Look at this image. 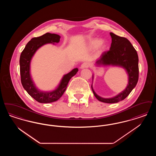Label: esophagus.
I'll return each mask as SVG.
<instances>
[{"instance_id":"obj_1","label":"esophagus","mask_w":156,"mask_h":156,"mask_svg":"<svg viewBox=\"0 0 156 156\" xmlns=\"http://www.w3.org/2000/svg\"><path fill=\"white\" fill-rule=\"evenodd\" d=\"M89 66V64L88 62H83L82 63L81 66V68L83 69V68H88Z\"/></svg>"}]
</instances>
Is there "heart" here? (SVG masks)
I'll list each match as a JSON object with an SVG mask.
<instances>
[{
    "instance_id": "1",
    "label": "heart",
    "mask_w": 156,
    "mask_h": 156,
    "mask_svg": "<svg viewBox=\"0 0 156 156\" xmlns=\"http://www.w3.org/2000/svg\"><path fill=\"white\" fill-rule=\"evenodd\" d=\"M102 43H103L102 40L99 39V38H97V39H95V40H93L92 41H91L90 45L93 48H97L102 44Z\"/></svg>"
}]
</instances>
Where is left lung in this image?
<instances>
[{
	"mask_svg": "<svg viewBox=\"0 0 156 156\" xmlns=\"http://www.w3.org/2000/svg\"><path fill=\"white\" fill-rule=\"evenodd\" d=\"M112 43L110 50L104 52L97 60V66L112 65L125 68L129 75V83L123 92L112 98L105 99L97 95L91 85L93 93L98 100L104 103L113 104L124 100L136 87L139 80V58L136 50L125 37L110 33ZM93 78V76H92Z\"/></svg>",
	"mask_w": 156,
	"mask_h": 156,
	"instance_id": "1",
	"label": "left lung"
}]
</instances>
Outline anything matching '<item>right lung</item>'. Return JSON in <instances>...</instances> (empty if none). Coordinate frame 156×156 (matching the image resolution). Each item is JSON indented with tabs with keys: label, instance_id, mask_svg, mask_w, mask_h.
Returning <instances> with one entry per match:
<instances>
[{
	"label": "right lung",
	"instance_id": "add662e5",
	"mask_svg": "<svg viewBox=\"0 0 156 156\" xmlns=\"http://www.w3.org/2000/svg\"><path fill=\"white\" fill-rule=\"evenodd\" d=\"M59 39V35L49 33H47L40 37H34L28 42L20 55V72L23 87L31 97L40 103H51L59 99L67 89L70 79L78 71V68H74L70 73L65 75L58 87L52 92L40 91L35 87L30 74V61L32 57L37 49L42 45L47 43H58Z\"/></svg>",
	"mask_w": 156,
	"mask_h": 156
}]
</instances>
